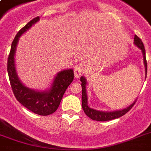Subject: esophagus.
<instances>
[{
    "instance_id": "34e87169",
    "label": "esophagus",
    "mask_w": 151,
    "mask_h": 151,
    "mask_svg": "<svg viewBox=\"0 0 151 151\" xmlns=\"http://www.w3.org/2000/svg\"><path fill=\"white\" fill-rule=\"evenodd\" d=\"M74 77L76 78H78L81 75V73L83 72V68L81 64H77L75 66H74Z\"/></svg>"
}]
</instances>
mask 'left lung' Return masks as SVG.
<instances>
[{"label":"left lung","mask_w":151,"mask_h":151,"mask_svg":"<svg viewBox=\"0 0 151 151\" xmlns=\"http://www.w3.org/2000/svg\"><path fill=\"white\" fill-rule=\"evenodd\" d=\"M134 43L138 48H139L143 52V60H144V65H145L146 72H147V63L146 59V51L144 45H143V41H141V39L138 36L135 35L134 37ZM81 87H82V108L85 114L88 117H90L91 119L94 121H99V122H106V121H110V120L116 119L118 117H122L126 113H128L129 110H131L134 104L136 103V99L134 101V103L130 105L129 107L123 109L122 110H117V111H112V112H103V111H99L96 110L94 109L90 108L88 106V97L86 94V79L84 77L81 78Z\"/></svg>","instance_id":"obj_1"}]
</instances>
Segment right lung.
<instances>
[{
	"label": "right lung",
	"mask_w": 151,
	"mask_h": 151,
	"mask_svg": "<svg viewBox=\"0 0 151 151\" xmlns=\"http://www.w3.org/2000/svg\"><path fill=\"white\" fill-rule=\"evenodd\" d=\"M39 19V16L33 19L17 33L12 43L10 53L8 55L7 70L11 87L16 99L22 106L34 114L47 116L53 114L59 107L66 88L73 81V71L72 69L60 71L55 78L52 88L48 92H37L29 89L22 85L19 80L15 71L14 60L15 48L19 37Z\"/></svg>",
	"instance_id": "add662e5"
}]
</instances>
